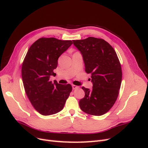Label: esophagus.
<instances>
[{"label": "esophagus", "instance_id": "34e87169", "mask_svg": "<svg viewBox=\"0 0 148 148\" xmlns=\"http://www.w3.org/2000/svg\"><path fill=\"white\" fill-rule=\"evenodd\" d=\"M72 88H73V89H78L79 88V86H76V85H74V84H72Z\"/></svg>", "mask_w": 148, "mask_h": 148}]
</instances>
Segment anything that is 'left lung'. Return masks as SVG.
I'll use <instances>...</instances> for the list:
<instances>
[{"label": "left lung", "mask_w": 148, "mask_h": 148, "mask_svg": "<svg viewBox=\"0 0 148 148\" xmlns=\"http://www.w3.org/2000/svg\"><path fill=\"white\" fill-rule=\"evenodd\" d=\"M82 55L85 71L91 75V90L82 87L85 96L79 105L84 112L100 116L115 102L122 83V69L115 51L104 39L89 37L73 40Z\"/></svg>", "instance_id": "1"}]
</instances>
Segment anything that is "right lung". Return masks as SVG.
Returning <instances> with one entry per match:
<instances>
[{
  "mask_svg": "<svg viewBox=\"0 0 148 148\" xmlns=\"http://www.w3.org/2000/svg\"><path fill=\"white\" fill-rule=\"evenodd\" d=\"M72 41L54 38H40L31 46L22 64L23 86L31 104L43 115L55 114L63 109L72 90L71 84L50 81L59 57Z\"/></svg>",
  "mask_w": 148,
  "mask_h": 148,
  "instance_id": "right-lung-1",
  "label": "right lung"
}]
</instances>
